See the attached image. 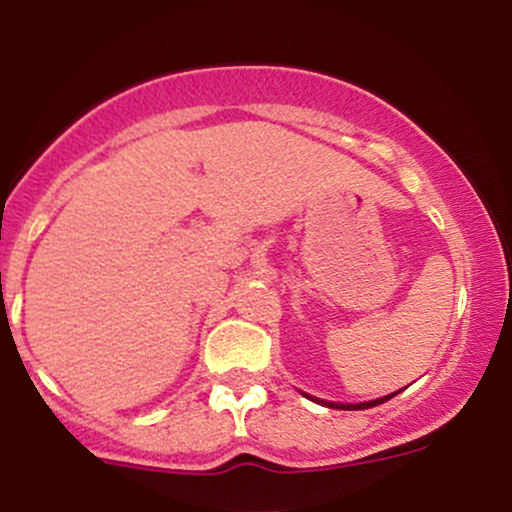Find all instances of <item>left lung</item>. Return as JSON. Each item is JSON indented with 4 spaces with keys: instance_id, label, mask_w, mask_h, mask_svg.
Listing matches in <instances>:
<instances>
[{
    "instance_id": "8db88e82",
    "label": "left lung",
    "mask_w": 512,
    "mask_h": 512,
    "mask_svg": "<svg viewBox=\"0 0 512 512\" xmlns=\"http://www.w3.org/2000/svg\"><path fill=\"white\" fill-rule=\"evenodd\" d=\"M392 395H387V397H380V399H373V402H361V404H334V402H322V399H317V402L320 404H327V407H332V409H346V411H354V409H370V407H378V404H383V402H387V399H390ZM313 399V397H310Z\"/></svg>"
}]
</instances>
